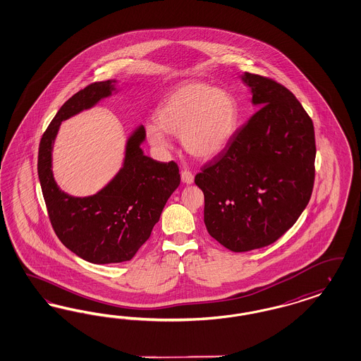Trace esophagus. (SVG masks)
I'll return each instance as SVG.
<instances>
[{
    "label": "esophagus",
    "instance_id": "obj_1",
    "mask_svg": "<svg viewBox=\"0 0 361 361\" xmlns=\"http://www.w3.org/2000/svg\"><path fill=\"white\" fill-rule=\"evenodd\" d=\"M193 180H195V176L190 173L189 171H187V169L181 171V181H183L184 184H192Z\"/></svg>",
    "mask_w": 361,
    "mask_h": 361
}]
</instances>
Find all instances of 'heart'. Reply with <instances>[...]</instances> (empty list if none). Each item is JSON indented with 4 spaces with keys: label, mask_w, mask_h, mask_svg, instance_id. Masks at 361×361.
<instances>
[{
    "label": "heart",
    "mask_w": 361,
    "mask_h": 361,
    "mask_svg": "<svg viewBox=\"0 0 361 361\" xmlns=\"http://www.w3.org/2000/svg\"><path fill=\"white\" fill-rule=\"evenodd\" d=\"M236 120V102L228 92L204 82H185L162 99L156 124L145 125V135L161 152L171 148L165 133L180 136L189 154L211 160L229 144Z\"/></svg>",
    "instance_id": "1"
}]
</instances>
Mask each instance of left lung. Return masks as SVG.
<instances>
[{
  "label": "left lung",
  "instance_id": "8db88e82",
  "mask_svg": "<svg viewBox=\"0 0 361 361\" xmlns=\"http://www.w3.org/2000/svg\"><path fill=\"white\" fill-rule=\"evenodd\" d=\"M241 78L260 109L195 177L208 233L232 252L267 247L298 221L316 157L313 123L295 94L268 77Z\"/></svg>",
  "mask_w": 361,
  "mask_h": 361
}]
</instances>
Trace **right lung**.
Instances as JSON below:
<instances>
[{"instance_id": "right-lung-1", "label": "right lung", "mask_w": 361, "mask_h": 361, "mask_svg": "<svg viewBox=\"0 0 361 361\" xmlns=\"http://www.w3.org/2000/svg\"><path fill=\"white\" fill-rule=\"evenodd\" d=\"M114 82L116 80L93 82L73 94L51 120L38 148V178L50 224L66 248L93 264L133 259L180 185L176 162L156 161L140 148L145 140L142 125L128 138L123 168L99 193L73 197L56 184L51 149L60 125L111 96L116 90Z\"/></svg>"}]
</instances>
